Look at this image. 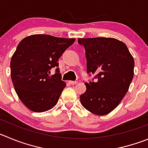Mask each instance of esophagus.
I'll return each instance as SVG.
<instances>
[{
	"instance_id": "esophagus-1",
	"label": "esophagus",
	"mask_w": 148,
	"mask_h": 148,
	"mask_svg": "<svg viewBox=\"0 0 148 148\" xmlns=\"http://www.w3.org/2000/svg\"><path fill=\"white\" fill-rule=\"evenodd\" d=\"M69 83L70 85H76V84L77 83V81H69Z\"/></svg>"
}]
</instances>
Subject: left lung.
I'll use <instances>...</instances> for the list:
<instances>
[{"mask_svg": "<svg viewBox=\"0 0 148 148\" xmlns=\"http://www.w3.org/2000/svg\"><path fill=\"white\" fill-rule=\"evenodd\" d=\"M87 60V73L95 82H85L82 105L93 114L104 115L118 107L134 77V60L126 45L113 38H79Z\"/></svg>", "mask_w": 148, "mask_h": 148, "instance_id": "1", "label": "left lung"}]
</instances>
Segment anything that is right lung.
I'll return each mask as SVG.
<instances>
[{"label":"right lung","mask_w":148,"mask_h":148,"mask_svg":"<svg viewBox=\"0 0 148 148\" xmlns=\"http://www.w3.org/2000/svg\"><path fill=\"white\" fill-rule=\"evenodd\" d=\"M74 41L36 34L19 43L11 60V77L16 94L29 110L42 112L58 101L66 84L61 79L58 61ZM52 67L56 74L50 76Z\"/></svg>","instance_id":"add662e5"}]
</instances>
